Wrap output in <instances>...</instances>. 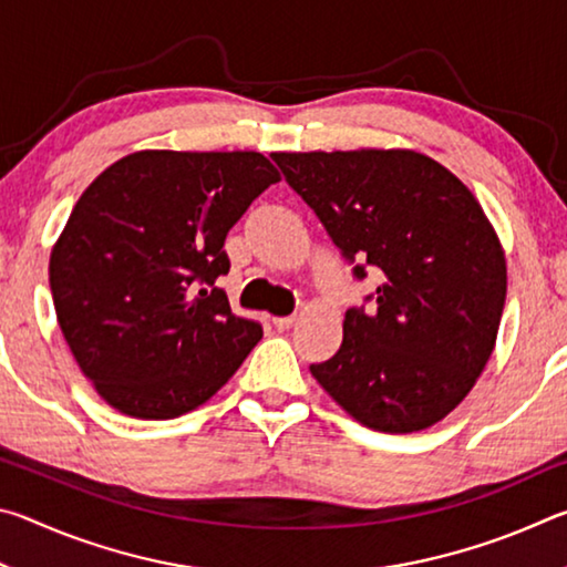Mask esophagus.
Wrapping results in <instances>:
<instances>
[{
    "mask_svg": "<svg viewBox=\"0 0 567 567\" xmlns=\"http://www.w3.org/2000/svg\"><path fill=\"white\" fill-rule=\"evenodd\" d=\"M272 322H275L277 330H290L292 324L297 322V318H295V315H287V318H275Z\"/></svg>",
    "mask_w": 567,
    "mask_h": 567,
    "instance_id": "obj_1",
    "label": "esophagus"
}]
</instances>
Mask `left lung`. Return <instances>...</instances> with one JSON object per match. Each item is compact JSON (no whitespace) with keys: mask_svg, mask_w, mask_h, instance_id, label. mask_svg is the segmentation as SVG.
<instances>
[{"mask_svg":"<svg viewBox=\"0 0 567 567\" xmlns=\"http://www.w3.org/2000/svg\"><path fill=\"white\" fill-rule=\"evenodd\" d=\"M358 280L342 344L310 364L338 405L378 433H417L453 412L491 360L507 270L491 219L463 182L412 150L275 152Z\"/></svg>","mask_w":567,"mask_h":567,"instance_id":"1","label":"left lung"}]
</instances>
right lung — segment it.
I'll use <instances>...</instances> for the list:
<instances>
[{"instance_id": "right-lung-1", "label": "right lung", "mask_w": 567, "mask_h": 567, "mask_svg": "<svg viewBox=\"0 0 567 567\" xmlns=\"http://www.w3.org/2000/svg\"><path fill=\"white\" fill-rule=\"evenodd\" d=\"M280 182L260 152L142 150L76 199L50 257L62 334L122 415L169 420L207 402L262 338L225 290V237Z\"/></svg>"}]
</instances>
